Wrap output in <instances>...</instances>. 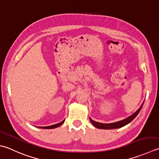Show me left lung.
<instances>
[{
	"instance_id": "left-lung-1",
	"label": "left lung",
	"mask_w": 159,
	"mask_h": 159,
	"mask_svg": "<svg viewBox=\"0 0 159 159\" xmlns=\"http://www.w3.org/2000/svg\"><path fill=\"white\" fill-rule=\"evenodd\" d=\"M143 103H144V102H143L142 105H141V107L138 109L137 111H135V112L132 115H131V116H129V117H127V118H126V119H123L122 120L118 121V122H115V123H98V122H96V121L93 120L91 118H89V120H90V121H91V123H92V125L94 127H96V128H98V129H111L120 128V127H122L123 126L127 125V124L129 123L132 120L134 119V118L137 116L139 113L140 112V111H141L143 105Z\"/></svg>"
}]
</instances>
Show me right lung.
I'll use <instances>...</instances> for the list:
<instances>
[{
    "instance_id": "right-lung-1",
    "label": "right lung",
    "mask_w": 159,
    "mask_h": 159,
    "mask_svg": "<svg viewBox=\"0 0 159 159\" xmlns=\"http://www.w3.org/2000/svg\"><path fill=\"white\" fill-rule=\"evenodd\" d=\"M65 120H63V121H61V122H60L59 123H57V124H55V125H50V126H47V127H39V128H43V129H54V128H57V127L61 125L62 124H63L64 123Z\"/></svg>"
}]
</instances>
